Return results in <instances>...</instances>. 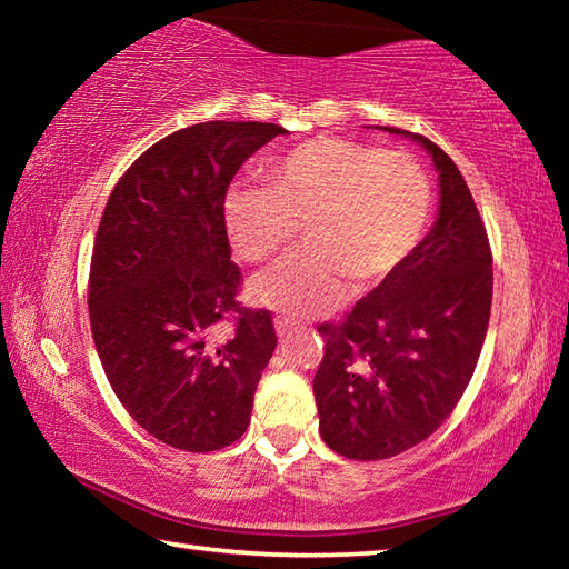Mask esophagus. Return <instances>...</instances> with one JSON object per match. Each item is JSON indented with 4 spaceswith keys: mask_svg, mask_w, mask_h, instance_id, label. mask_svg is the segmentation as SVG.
I'll return each mask as SVG.
<instances>
[{
    "mask_svg": "<svg viewBox=\"0 0 569 569\" xmlns=\"http://www.w3.org/2000/svg\"><path fill=\"white\" fill-rule=\"evenodd\" d=\"M273 323H276V331H278V336H281V339L286 333H291L293 329H298V321L288 319V316H276Z\"/></svg>",
    "mask_w": 569,
    "mask_h": 569,
    "instance_id": "1",
    "label": "esophagus"
}]
</instances>
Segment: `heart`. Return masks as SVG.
Returning <instances> with one entry per match:
<instances>
[{
  "instance_id": "obj_1",
  "label": "heart",
  "mask_w": 569,
  "mask_h": 569,
  "mask_svg": "<svg viewBox=\"0 0 569 569\" xmlns=\"http://www.w3.org/2000/svg\"><path fill=\"white\" fill-rule=\"evenodd\" d=\"M271 188L238 180L223 198L230 246L266 263L308 236L303 253L258 276L250 296L291 316L323 313L349 288L377 286L407 263L427 233L435 190L409 152L313 138L268 166Z\"/></svg>"
}]
</instances>
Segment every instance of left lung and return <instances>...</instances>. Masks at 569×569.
Segmentation results:
<instances>
[{
  "mask_svg": "<svg viewBox=\"0 0 569 569\" xmlns=\"http://www.w3.org/2000/svg\"><path fill=\"white\" fill-rule=\"evenodd\" d=\"M439 172V213L397 273L321 323L313 379L319 429L336 455L389 459L427 439L455 411L475 373L492 311V250L475 198L445 150L417 132Z\"/></svg>",
  "mask_w": 569,
  "mask_h": 569,
  "instance_id": "obj_1",
  "label": "left lung"
}]
</instances>
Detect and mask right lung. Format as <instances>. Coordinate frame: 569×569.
Returning <instances> with one entry per match:
<instances>
[{
	"label": "right lung",
	"mask_w": 569,
	"mask_h": 569,
	"mask_svg": "<svg viewBox=\"0 0 569 569\" xmlns=\"http://www.w3.org/2000/svg\"><path fill=\"white\" fill-rule=\"evenodd\" d=\"M273 122H200L162 138L110 192L90 263V326L112 391L162 445L216 451L243 437L276 349L271 311L236 301L223 198L283 134ZM234 319V333L212 329Z\"/></svg>",
	"instance_id": "obj_1"
}]
</instances>
